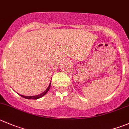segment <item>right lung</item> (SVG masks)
I'll return each mask as SVG.
<instances>
[{
	"mask_svg": "<svg viewBox=\"0 0 129 129\" xmlns=\"http://www.w3.org/2000/svg\"><path fill=\"white\" fill-rule=\"evenodd\" d=\"M50 86H51V81L50 82L49 84V86H48V87L47 88V89L45 90V91H44V92H42L41 94H38V95H35V96H24V95H22V94H19L20 95V96H21V97H22V98H26V99H28V100H37V99H39V98H42V97H43L44 95H45L47 93V92H48V91H49L50 88Z\"/></svg>",
	"mask_w": 129,
	"mask_h": 129,
	"instance_id": "obj_1",
	"label": "right lung"
}]
</instances>
